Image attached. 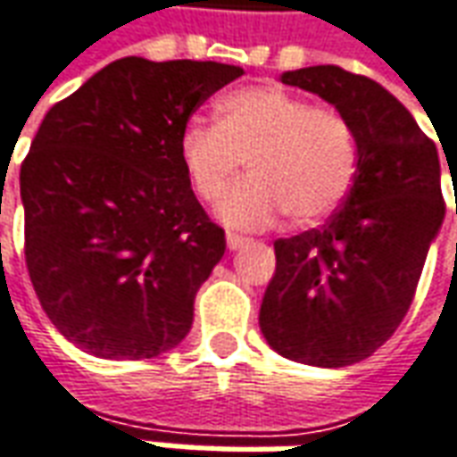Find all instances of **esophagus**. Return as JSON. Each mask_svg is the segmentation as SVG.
I'll return each mask as SVG.
<instances>
[{"label": "esophagus", "instance_id": "1", "mask_svg": "<svg viewBox=\"0 0 457 457\" xmlns=\"http://www.w3.org/2000/svg\"><path fill=\"white\" fill-rule=\"evenodd\" d=\"M250 242V237H245V235H237V232H228V247L229 250H240Z\"/></svg>", "mask_w": 457, "mask_h": 457}]
</instances>
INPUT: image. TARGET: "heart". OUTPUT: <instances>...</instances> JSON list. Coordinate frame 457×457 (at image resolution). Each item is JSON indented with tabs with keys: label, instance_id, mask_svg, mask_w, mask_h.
I'll return each mask as SVG.
<instances>
[{
	"label": "heart",
	"instance_id": "1",
	"mask_svg": "<svg viewBox=\"0 0 457 457\" xmlns=\"http://www.w3.org/2000/svg\"><path fill=\"white\" fill-rule=\"evenodd\" d=\"M245 159L253 177L220 203L225 222L262 228L287 212L312 225L333 215L358 179V132L333 104L282 87H242L217 102V122L182 127L179 162L195 195L215 203Z\"/></svg>",
	"mask_w": 457,
	"mask_h": 457
}]
</instances>
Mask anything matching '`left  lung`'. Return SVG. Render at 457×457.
I'll use <instances>...</instances> for the list:
<instances>
[{"label": "left lung", "instance_id": "obj_1", "mask_svg": "<svg viewBox=\"0 0 457 457\" xmlns=\"http://www.w3.org/2000/svg\"><path fill=\"white\" fill-rule=\"evenodd\" d=\"M280 79L345 112L360 167L343 210L322 228L275 240L260 330L282 358L345 368L390 340L411 307L445 217L440 160L411 112L368 77L320 64Z\"/></svg>", "mask_w": 457, "mask_h": 457}]
</instances>
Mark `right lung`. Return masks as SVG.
I'll list each match as a JSON object with an SVG mask.
<instances>
[{
    "label": "right lung",
    "mask_w": 457,
    "mask_h": 457,
    "mask_svg": "<svg viewBox=\"0 0 457 457\" xmlns=\"http://www.w3.org/2000/svg\"><path fill=\"white\" fill-rule=\"evenodd\" d=\"M242 74L124 57L45 114L20 172L24 257L46 318L85 353L157 358L189 333L225 229L189 187L179 132Z\"/></svg>",
    "instance_id": "1"
}]
</instances>
